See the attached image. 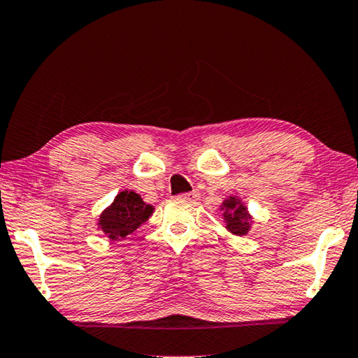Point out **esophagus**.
<instances>
[{"label": "esophagus", "mask_w": 358, "mask_h": 358, "mask_svg": "<svg viewBox=\"0 0 358 358\" xmlns=\"http://www.w3.org/2000/svg\"><path fill=\"white\" fill-rule=\"evenodd\" d=\"M180 198H184L187 201H196L198 198H200V194H198L196 190H194V192H189V194H182Z\"/></svg>", "instance_id": "esophagus-1"}]
</instances>
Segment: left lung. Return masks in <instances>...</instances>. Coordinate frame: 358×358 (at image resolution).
Instances as JSON below:
<instances>
[{
  "mask_svg": "<svg viewBox=\"0 0 358 358\" xmlns=\"http://www.w3.org/2000/svg\"><path fill=\"white\" fill-rule=\"evenodd\" d=\"M222 217L225 222V229L229 230L232 235L243 236L248 235L252 225V216L248 211V208L238 195H230L224 198L221 205Z\"/></svg>",
  "mask_w": 358,
  "mask_h": 358,
  "instance_id": "left-lung-1",
  "label": "left lung"
}]
</instances>
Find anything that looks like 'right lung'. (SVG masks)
Masks as SVG:
<instances>
[{
  "label": "right lung",
  "mask_w": 358,
  "mask_h": 358,
  "mask_svg": "<svg viewBox=\"0 0 358 358\" xmlns=\"http://www.w3.org/2000/svg\"><path fill=\"white\" fill-rule=\"evenodd\" d=\"M155 208L142 200L133 190H122L101 213L97 229L110 241H120L148 221Z\"/></svg>",
  "instance_id": "right-lung-1"
}]
</instances>
